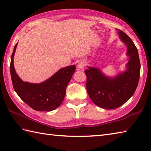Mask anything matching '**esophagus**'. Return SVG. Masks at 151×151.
<instances>
[{
	"mask_svg": "<svg viewBox=\"0 0 151 151\" xmlns=\"http://www.w3.org/2000/svg\"><path fill=\"white\" fill-rule=\"evenodd\" d=\"M85 65H86V63L84 61H81V62H80L77 65L78 70H84V67H85Z\"/></svg>",
	"mask_w": 151,
	"mask_h": 151,
	"instance_id": "34e87169",
	"label": "esophagus"
}]
</instances>
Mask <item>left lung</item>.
I'll return each instance as SVG.
<instances>
[{
	"mask_svg": "<svg viewBox=\"0 0 151 151\" xmlns=\"http://www.w3.org/2000/svg\"><path fill=\"white\" fill-rule=\"evenodd\" d=\"M119 39L127 47L129 57L127 69L115 76H108L97 67L86 69V89L91 101L99 107L106 110L119 108L135 93L140 75L138 51L132 40L123 31L117 29Z\"/></svg>",
	"mask_w": 151,
	"mask_h": 151,
	"instance_id": "1",
	"label": "left lung"
}]
</instances>
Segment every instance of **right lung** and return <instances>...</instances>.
<instances>
[{"label": "right lung", "mask_w": 151, "mask_h": 151, "mask_svg": "<svg viewBox=\"0 0 151 151\" xmlns=\"http://www.w3.org/2000/svg\"><path fill=\"white\" fill-rule=\"evenodd\" d=\"M18 43L11 56L10 74L13 87L22 101L36 111H50L61 105L65 96L67 86L75 72V65L67 66L40 84L22 81L16 73L14 58Z\"/></svg>", "instance_id": "add662e5"}]
</instances>
